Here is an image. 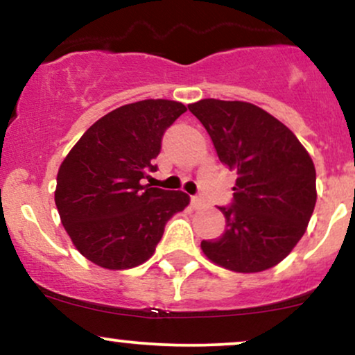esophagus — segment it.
<instances>
[{
    "label": "esophagus",
    "mask_w": 355,
    "mask_h": 355,
    "mask_svg": "<svg viewBox=\"0 0 355 355\" xmlns=\"http://www.w3.org/2000/svg\"><path fill=\"white\" fill-rule=\"evenodd\" d=\"M191 204H193L194 209H199V207L204 206V201L199 196H193V198H191Z\"/></svg>",
    "instance_id": "1"
}]
</instances>
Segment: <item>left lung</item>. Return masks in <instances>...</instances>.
I'll list each match as a JSON object with an SVG mask.
<instances>
[{"mask_svg": "<svg viewBox=\"0 0 355 355\" xmlns=\"http://www.w3.org/2000/svg\"><path fill=\"white\" fill-rule=\"evenodd\" d=\"M187 107L206 128L219 161L237 173L232 204L219 207L226 231L202 241V252L234 272L274 268L301 241L314 212L309 153L289 128L251 103L201 99Z\"/></svg>", "mask_w": 355, "mask_h": 355, "instance_id": "8db88e82", "label": "left lung"}]
</instances>
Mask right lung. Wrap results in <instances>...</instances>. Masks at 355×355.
I'll list each match as a JSON object with an SVG mask.
<instances>
[{
	"label": "right lung",
	"mask_w": 355,
	"mask_h": 355,
	"mask_svg": "<svg viewBox=\"0 0 355 355\" xmlns=\"http://www.w3.org/2000/svg\"><path fill=\"white\" fill-rule=\"evenodd\" d=\"M182 103L144 99L107 112L61 162L54 202L66 232L87 261L111 270L143 264L166 223L189 204L182 191L141 184Z\"/></svg>",
	"instance_id": "obj_1"
}]
</instances>
